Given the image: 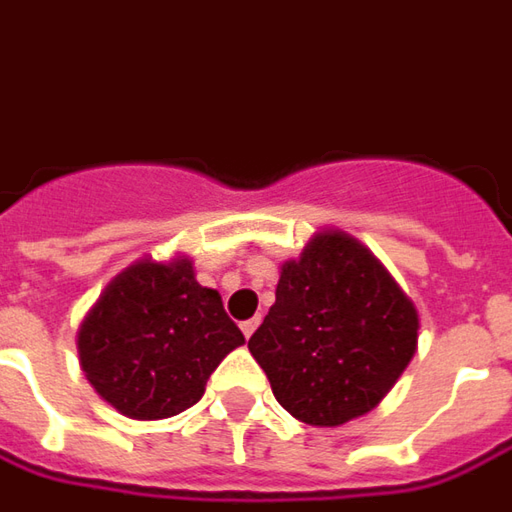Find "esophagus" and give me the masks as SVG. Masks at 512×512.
<instances>
[{
  "instance_id": "obj_1",
  "label": "esophagus",
  "mask_w": 512,
  "mask_h": 512,
  "mask_svg": "<svg viewBox=\"0 0 512 512\" xmlns=\"http://www.w3.org/2000/svg\"><path fill=\"white\" fill-rule=\"evenodd\" d=\"M256 329H259V317H250V320L242 323V334H245V337H250Z\"/></svg>"
}]
</instances>
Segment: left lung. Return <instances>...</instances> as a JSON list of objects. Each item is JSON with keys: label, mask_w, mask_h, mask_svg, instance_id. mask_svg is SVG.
I'll return each instance as SVG.
<instances>
[{"label": "left lung", "mask_w": 512, "mask_h": 512, "mask_svg": "<svg viewBox=\"0 0 512 512\" xmlns=\"http://www.w3.org/2000/svg\"><path fill=\"white\" fill-rule=\"evenodd\" d=\"M248 348L292 418L340 426L373 410L410 365L418 312L362 242L323 231L281 264L276 303Z\"/></svg>", "instance_id": "left-lung-1"}]
</instances>
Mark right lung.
<instances>
[{"instance_id": "right-lung-1", "label": "right lung", "mask_w": 512, "mask_h": 512, "mask_svg": "<svg viewBox=\"0 0 512 512\" xmlns=\"http://www.w3.org/2000/svg\"><path fill=\"white\" fill-rule=\"evenodd\" d=\"M242 331L186 256L139 259L102 290L77 331L80 368L111 407L158 421L189 410Z\"/></svg>"}]
</instances>
